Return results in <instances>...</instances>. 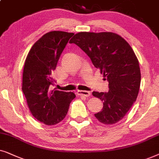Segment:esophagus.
Returning <instances> with one entry per match:
<instances>
[{
    "instance_id": "34e87169",
    "label": "esophagus",
    "mask_w": 159,
    "mask_h": 159,
    "mask_svg": "<svg viewBox=\"0 0 159 159\" xmlns=\"http://www.w3.org/2000/svg\"><path fill=\"white\" fill-rule=\"evenodd\" d=\"M77 94L79 96H84V97H89L91 95V92H88V91H82V90H78Z\"/></svg>"
}]
</instances>
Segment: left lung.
<instances>
[{
	"mask_svg": "<svg viewBox=\"0 0 159 159\" xmlns=\"http://www.w3.org/2000/svg\"><path fill=\"white\" fill-rule=\"evenodd\" d=\"M70 43L89 57L109 83L108 92H92L103 102L102 109L95 117L107 125L119 121L136 101L140 86V69L134 51L121 36L111 32H81Z\"/></svg>",
	"mask_w": 159,
	"mask_h": 159,
	"instance_id": "left-lung-1",
	"label": "left lung"
}]
</instances>
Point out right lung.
<instances>
[{
    "instance_id": "obj_1",
    "label": "right lung",
    "mask_w": 159,
    "mask_h": 159,
    "mask_svg": "<svg viewBox=\"0 0 159 159\" xmlns=\"http://www.w3.org/2000/svg\"><path fill=\"white\" fill-rule=\"evenodd\" d=\"M74 33L52 31L32 46L25 60L22 75V92L32 115L46 125H54L64 119L73 92L50 90L54 84L52 72L60 55Z\"/></svg>"
}]
</instances>
